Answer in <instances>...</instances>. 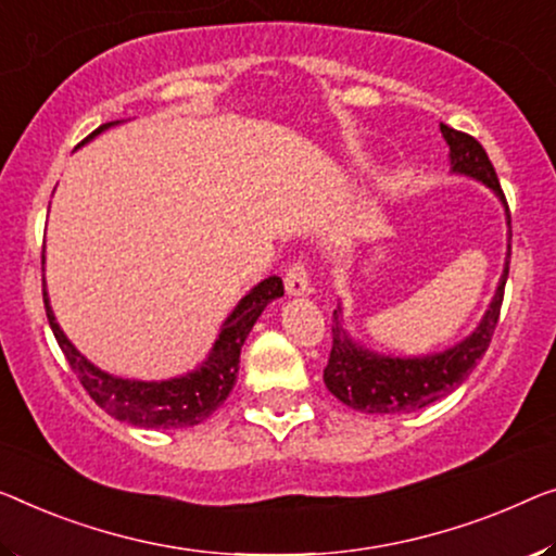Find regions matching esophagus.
Here are the masks:
<instances>
[{
    "instance_id": "1",
    "label": "esophagus",
    "mask_w": 556,
    "mask_h": 556,
    "mask_svg": "<svg viewBox=\"0 0 556 556\" xmlns=\"http://www.w3.org/2000/svg\"><path fill=\"white\" fill-rule=\"evenodd\" d=\"M285 287H287V294H292V296L309 294V275H306L304 262H294L292 267L287 269Z\"/></svg>"
}]
</instances>
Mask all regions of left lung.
<instances>
[{"instance_id": "1", "label": "left lung", "mask_w": 556, "mask_h": 556, "mask_svg": "<svg viewBox=\"0 0 556 556\" xmlns=\"http://www.w3.org/2000/svg\"><path fill=\"white\" fill-rule=\"evenodd\" d=\"M439 129H442L446 147H450L452 174L482 181L484 187H490L500 197L504 214H507L504 271L490 302V309L484 312L477 329L469 337H464L459 344L450 346V350L425 354V357H392V354L367 350L364 344L354 342L350 331L344 329L342 306H337L334 319H331V352L325 367V384L339 402L364 414L417 412L454 392L471 375L477 362L484 357L496 321H500L511 256V214L507 199H504L500 179H496V172L484 147L475 137L446 127V124H439Z\"/></svg>"}]
</instances>
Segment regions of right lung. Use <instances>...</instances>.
<instances>
[{
	"instance_id": "obj_1",
	"label": "right lung",
	"mask_w": 556,
	"mask_h": 556,
	"mask_svg": "<svg viewBox=\"0 0 556 556\" xmlns=\"http://www.w3.org/2000/svg\"><path fill=\"white\" fill-rule=\"evenodd\" d=\"M117 122H106L94 129L85 142L102 135L104 129L114 127ZM45 262V256H41ZM285 294V285L279 277H267L260 285L252 287L239 304L231 309L229 317L222 325L217 339H214L210 357H206L197 369L187 371L181 377L162 379V382H142V379H122L110 371L99 369L97 364L89 362L77 346H74L62 327L56 325V317L49 306L47 285H45V309L49 327L54 331L56 344L64 352L66 362L79 377L81 387L87 389L89 396L114 419L127 421L131 427L142 429H177V427H194L210 417V414L222 407L237 382L239 371V354H242L244 339L250 337L254 321L260 319L264 306L279 300Z\"/></svg>"
}]
</instances>
